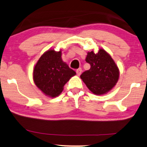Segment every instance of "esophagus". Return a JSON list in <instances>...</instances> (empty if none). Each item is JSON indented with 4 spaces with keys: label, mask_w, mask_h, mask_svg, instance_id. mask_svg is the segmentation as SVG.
I'll list each match as a JSON object with an SVG mask.
<instances>
[{
    "label": "esophagus",
    "mask_w": 147,
    "mask_h": 147,
    "mask_svg": "<svg viewBox=\"0 0 147 147\" xmlns=\"http://www.w3.org/2000/svg\"><path fill=\"white\" fill-rule=\"evenodd\" d=\"M81 73H82V69L79 68V69H76V74L78 76L80 75Z\"/></svg>",
    "instance_id": "obj_1"
}]
</instances>
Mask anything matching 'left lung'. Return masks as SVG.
I'll return each instance as SVG.
<instances>
[{
    "mask_svg": "<svg viewBox=\"0 0 147 147\" xmlns=\"http://www.w3.org/2000/svg\"><path fill=\"white\" fill-rule=\"evenodd\" d=\"M86 61L90 65V68L83 72L80 78L92 93L103 95L115 86L119 80V71L109 54L103 49L97 54L89 52Z\"/></svg>",
    "mask_w": 147,
    "mask_h": 147,
    "instance_id": "8db88e82",
    "label": "left lung"
}]
</instances>
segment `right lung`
Returning a JSON list of instances; mask_svg holds the SVG:
<instances>
[{
    "label": "right lung",
    "instance_id": "add662e5",
    "mask_svg": "<svg viewBox=\"0 0 147 147\" xmlns=\"http://www.w3.org/2000/svg\"><path fill=\"white\" fill-rule=\"evenodd\" d=\"M76 73L61 59V51L50 50L39 58L33 69L36 86L49 97L59 95L63 86Z\"/></svg>",
    "mask_w": 147,
    "mask_h": 147
}]
</instances>
